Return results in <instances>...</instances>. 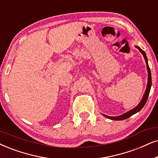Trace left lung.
I'll list each match as a JSON object with an SVG mask.
<instances>
[{"instance_id":"1","label":"left lung","mask_w":158,"mask_h":158,"mask_svg":"<svg viewBox=\"0 0 158 158\" xmlns=\"http://www.w3.org/2000/svg\"><path fill=\"white\" fill-rule=\"evenodd\" d=\"M135 47H136L137 49L140 51V52L142 54L143 57H144L145 61H146V65H147V73H148V81H147V88H146L145 93H144V94H143V95L142 98H141V101H140V103L138 104L137 106H135L134 109L128 111L127 112H125V114H123L117 116V117H110V116L105 115L103 114V115L104 116V117H107L108 119H112V120H123V119H126L127 118H129L130 117H131L132 115L135 114V113L139 112V111H140L143 106H144L145 103L147 101V98H148L149 94V92H150L151 86H152V76H151L150 69H149V65H148V60H147V55H146V53L144 52V51H143L142 49H141L139 47H138V46H135Z\"/></svg>"}]
</instances>
